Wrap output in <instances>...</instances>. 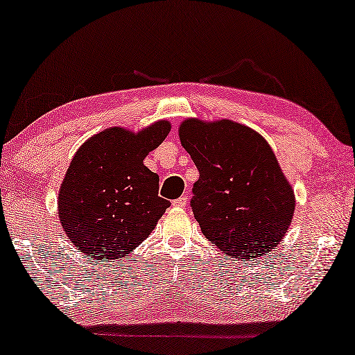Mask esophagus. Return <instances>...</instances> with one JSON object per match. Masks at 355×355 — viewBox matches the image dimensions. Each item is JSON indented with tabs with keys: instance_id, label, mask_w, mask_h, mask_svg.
<instances>
[{
	"instance_id": "1",
	"label": "esophagus",
	"mask_w": 355,
	"mask_h": 355,
	"mask_svg": "<svg viewBox=\"0 0 355 355\" xmlns=\"http://www.w3.org/2000/svg\"><path fill=\"white\" fill-rule=\"evenodd\" d=\"M173 206L174 207H185L187 206V196H181V198H178V200H174Z\"/></svg>"
}]
</instances>
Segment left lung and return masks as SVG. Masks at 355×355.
Wrapping results in <instances>:
<instances>
[{
  "mask_svg": "<svg viewBox=\"0 0 355 355\" xmlns=\"http://www.w3.org/2000/svg\"><path fill=\"white\" fill-rule=\"evenodd\" d=\"M185 151L200 171L191 209L202 234L225 256L256 260L281 243L295 195L262 135L231 120H185Z\"/></svg>",
  "mask_w": 355,
  "mask_h": 355,
  "instance_id": "left-lung-1",
  "label": "left lung"
}]
</instances>
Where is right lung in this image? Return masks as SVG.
<instances>
[{
	"label": "right lung",
	"mask_w": 355,
	"mask_h": 355,
	"mask_svg": "<svg viewBox=\"0 0 355 355\" xmlns=\"http://www.w3.org/2000/svg\"><path fill=\"white\" fill-rule=\"evenodd\" d=\"M162 120L130 132L110 128L74 154L59 190V218L74 246L96 260L129 254L170 207L159 196V176L143 160L170 132Z\"/></svg>",
	"instance_id": "obj_1"
}]
</instances>
